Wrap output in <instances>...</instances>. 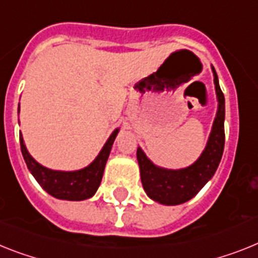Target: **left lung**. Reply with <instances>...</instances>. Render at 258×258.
<instances>
[{
  "label": "left lung",
  "instance_id": "obj_1",
  "mask_svg": "<svg viewBox=\"0 0 258 258\" xmlns=\"http://www.w3.org/2000/svg\"><path fill=\"white\" fill-rule=\"evenodd\" d=\"M214 71L216 96H218V112L214 120L213 131L210 135L206 149L198 160L186 169L169 170L157 168L147 159L142 149L138 148V162L140 166L143 187L156 202L162 205H179L196 197L209 179L215 174L224 151V94L219 86L218 75Z\"/></svg>",
  "mask_w": 258,
  "mask_h": 258
}]
</instances>
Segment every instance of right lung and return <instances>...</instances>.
Wrapping results in <instances>:
<instances>
[{
	"label": "right lung",
	"mask_w": 258,
	"mask_h": 258,
	"mask_svg": "<svg viewBox=\"0 0 258 258\" xmlns=\"http://www.w3.org/2000/svg\"><path fill=\"white\" fill-rule=\"evenodd\" d=\"M116 134H118V130L111 134L102 151L99 152L97 159L90 165L86 166L85 169L76 170V172H57V170L44 168L32 159L30 153L27 152L22 135H19V142H21V151H22L26 165L45 191L59 199L82 201V199H88L94 196V192L98 189L103 176L106 161L109 159L110 151H111Z\"/></svg>",
	"instance_id": "right-lung-1"
}]
</instances>
